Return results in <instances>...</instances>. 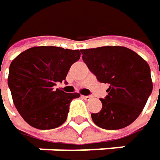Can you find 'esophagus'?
Masks as SVG:
<instances>
[{
    "mask_svg": "<svg viewBox=\"0 0 160 160\" xmlns=\"http://www.w3.org/2000/svg\"><path fill=\"white\" fill-rule=\"evenodd\" d=\"M85 100H87V101H89V100H91L92 98V95H88V96H82Z\"/></svg>",
    "mask_w": 160,
    "mask_h": 160,
    "instance_id": "34e87169",
    "label": "esophagus"
}]
</instances>
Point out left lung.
Instances as JSON below:
<instances>
[{"label":"left lung","mask_w":160,"mask_h":160,"mask_svg":"<svg viewBox=\"0 0 160 160\" xmlns=\"http://www.w3.org/2000/svg\"><path fill=\"white\" fill-rule=\"evenodd\" d=\"M82 59L97 80L108 83L102 107L92 113L96 125L107 130L121 129L133 123L151 94L150 68L138 54L124 47L81 49Z\"/></svg>","instance_id":"8db88e82"}]
</instances>
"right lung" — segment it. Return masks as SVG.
Segmentation results:
<instances>
[{"label":"right lung","mask_w":160,"mask_h":160,"mask_svg":"<svg viewBox=\"0 0 160 160\" xmlns=\"http://www.w3.org/2000/svg\"><path fill=\"white\" fill-rule=\"evenodd\" d=\"M80 58V50L43 46L23 51L12 61L8 86L16 109L28 124L48 130L65 123L69 103L80 93H67L55 86L66 80Z\"/></svg>","instance_id":"1"}]
</instances>
